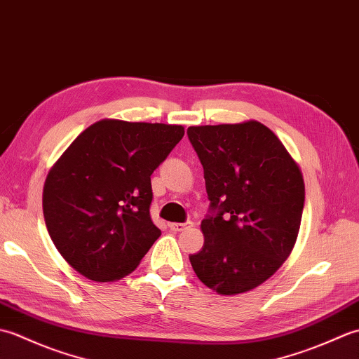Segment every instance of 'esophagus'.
<instances>
[{
  "instance_id": "esophagus-1",
  "label": "esophagus",
  "mask_w": 359,
  "mask_h": 359,
  "mask_svg": "<svg viewBox=\"0 0 359 359\" xmlns=\"http://www.w3.org/2000/svg\"><path fill=\"white\" fill-rule=\"evenodd\" d=\"M193 226V222H184V224H180V222H171L170 224V228L172 231H184V230H187V228H191Z\"/></svg>"
}]
</instances>
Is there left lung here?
<instances>
[{
  "mask_svg": "<svg viewBox=\"0 0 359 359\" xmlns=\"http://www.w3.org/2000/svg\"><path fill=\"white\" fill-rule=\"evenodd\" d=\"M203 166L210 215L193 270L219 294L261 285L292 253L306 187L299 166L271 129L256 120L189 126Z\"/></svg>",
  "mask_w": 359,
  "mask_h": 359,
  "instance_id": "obj_1",
  "label": "left lung"
}]
</instances>
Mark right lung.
Instances as JSON below:
<instances>
[{
	"label": "right lung",
	"mask_w": 359,
	"mask_h": 359,
	"mask_svg": "<svg viewBox=\"0 0 359 359\" xmlns=\"http://www.w3.org/2000/svg\"><path fill=\"white\" fill-rule=\"evenodd\" d=\"M184 126L104 118L86 128L46 177L43 212L60 255L83 276L134 271L162 231L152 224L151 174Z\"/></svg>",
	"instance_id": "right-lung-1"
}]
</instances>
